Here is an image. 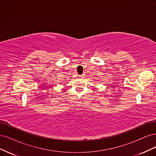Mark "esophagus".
<instances>
[{
	"instance_id": "1",
	"label": "esophagus",
	"mask_w": 156,
	"mask_h": 156,
	"mask_svg": "<svg viewBox=\"0 0 156 156\" xmlns=\"http://www.w3.org/2000/svg\"><path fill=\"white\" fill-rule=\"evenodd\" d=\"M84 76H85V75H84V74H82V75H80V77H81V78H84Z\"/></svg>"
}]
</instances>
